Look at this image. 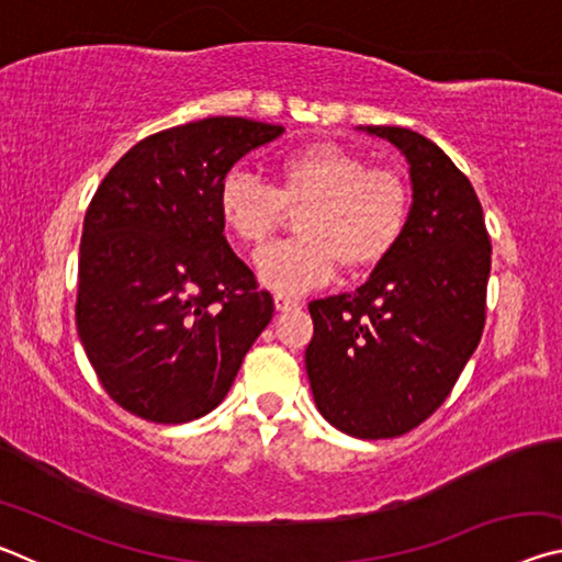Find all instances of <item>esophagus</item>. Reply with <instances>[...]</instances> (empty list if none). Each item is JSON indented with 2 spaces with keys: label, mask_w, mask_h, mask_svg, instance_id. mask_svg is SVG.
I'll return each instance as SVG.
<instances>
[{
  "label": "esophagus",
  "mask_w": 562,
  "mask_h": 562,
  "mask_svg": "<svg viewBox=\"0 0 562 562\" xmlns=\"http://www.w3.org/2000/svg\"><path fill=\"white\" fill-rule=\"evenodd\" d=\"M297 300L294 297H288V294H274V310L278 312H290V310H294L297 307Z\"/></svg>",
  "instance_id": "34e87169"
}]
</instances>
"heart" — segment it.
<instances>
[{"label": "heart", "mask_w": 562, "mask_h": 562, "mask_svg": "<svg viewBox=\"0 0 562 562\" xmlns=\"http://www.w3.org/2000/svg\"><path fill=\"white\" fill-rule=\"evenodd\" d=\"M284 207H302L294 221L300 237L268 245L255 255L265 288L310 292L347 272L369 270L402 240L412 195L394 170L369 168L339 144H310L274 164V186L233 168L217 186V213L225 231L243 245H260L282 221Z\"/></svg>", "instance_id": "1"}]
</instances>
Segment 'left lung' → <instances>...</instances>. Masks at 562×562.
I'll use <instances>...</instances> for the list:
<instances>
[{
    "instance_id": "obj_1",
    "label": "left lung",
    "mask_w": 562,
    "mask_h": 562,
    "mask_svg": "<svg viewBox=\"0 0 562 562\" xmlns=\"http://www.w3.org/2000/svg\"><path fill=\"white\" fill-rule=\"evenodd\" d=\"M408 164L412 207L402 240L355 292L310 302L304 351L319 414L357 439H394L451 394L486 322L491 240L479 195L422 133L359 126Z\"/></svg>"
}]
</instances>
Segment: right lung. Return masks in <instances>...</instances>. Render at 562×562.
Instances as JSON below:
<instances>
[{
    "mask_svg": "<svg viewBox=\"0 0 562 562\" xmlns=\"http://www.w3.org/2000/svg\"><path fill=\"white\" fill-rule=\"evenodd\" d=\"M282 126L186 123L133 146L83 217L76 329L109 396L156 424L223 402L274 304L225 240L217 186Z\"/></svg>",
    "mask_w": 562,
    "mask_h": 562,
    "instance_id": "obj_1",
    "label": "right lung"
}]
</instances>
